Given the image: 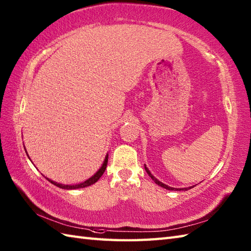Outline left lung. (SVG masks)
Segmentation results:
<instances>
[{
    "instance_id": "left-lung-1",
    "label": "left lung",
    "mask_w": 251,
    "mask_h": 251,
    "mask_svg": "<svg viewBox=\"0 0 251 251\" xmlns=\"http://www.w3.org/2000/svg\"><path fill=\"white\" fill-rule=\"evenodd\" d=\"M145 169H146V172L148 173V175L150 176V177L152 178V180L154 181V182H155L156 184H158L159 186H162V188H165V189H167V190H172V191H175V190H189V188H184V189H175V188H172V186H168V185H166V184H164V183H162L161 181H158L155 177H154V176H152V174L150 173V170H149L148 168H147V166H145ZM192 188H193V186H192ZM191 189V188H190Z\"/></svg>"
}]
</instances>
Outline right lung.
<instances>
[{
  "label": "right lung",
  "mask_w": 251,
  "mask_h": 251,
  "mask_svg": "<svg viewBox=\"0 0 251 251\" xmlns=\"http://www.w3.org/2000/svg\"><path fill=\"white\" fill-rule=\"evenodd\" d=\"M108 156H109V155H108V154H106V156H105V158H104V162H103V164H102V166H101V168L98 170L97 173H96V174L93 176L92 178H89L88 180L85 181V182H82V183H79V184H74V185H65V184L57 183V182H55V181H52V180H50V179H49V178H46V179L49 180L50 183L57 185L58 188L66 189V190H74V189L86 188V186H88V185H92V184H94L95 182H97V181L99 180V178L101 177V176L103 175L104 170H105V168H106V165H108Z\"/></svg>",
  "instance_id": "obj_1"
}]
</instances>
